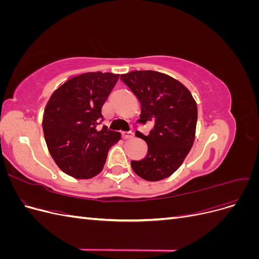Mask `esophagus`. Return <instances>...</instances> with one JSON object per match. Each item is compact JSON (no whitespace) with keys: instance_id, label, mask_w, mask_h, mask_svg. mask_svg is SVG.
<instances>
[{"instance_id":"34e87169","label":"esophagus","mask_w":259,"mask_h":259,"mask_svg":"<svg viewBox=\"0 0 259 259\" xmlns=\"http://www.w3.org/2000/svg\"><path fill=\"white\" fill-rule=\"evenodd\" d=\"M134 137V134L133 133L128 132V133H122V138L125 140V139H131Z\"/></svg>"}]
</instances>
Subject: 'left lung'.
I'll return each mask as SVG.
<instances>
[{"label": "left lung", "instance_id": "obj_1", "mask_svg": "<svg viewBox=\"0 0 259 259\" xmlns=\"http://www.w3.org/2000/svg\"><path fill=\"white\" fill-rule=\"evenodd\" d=\"M142 105L139 123L152 122L148 135L136 136L148 145L147 155L132 161L135 173L148 182L169 177L182 165L195 138L198 107L190 91L165 73L152 70L121 74Z\"/></svg>", "mask_w": 259, "mask_h": 259}]
</instances>
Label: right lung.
Listing matches in <instances>:
<instances>
[{
    "instance_id": "right-lung-1",
    "label": "right lung",
    "mask_w": 259,
    "mask_h": 259,
    "mask_svg": "<svg viewBox=\"0 0 259 259\" xmlns=\"http://www.w3.org/2000/svg\"><path fill=\"white\" fill-rule=\"evenodd\" d=\"M120 74L85 72L55 91L44 109L46 146L57 166L76 179H90L104 168L109 149L121 139L117 132L97 130L101 108Z\"/></svg>"
}]
</instances>
